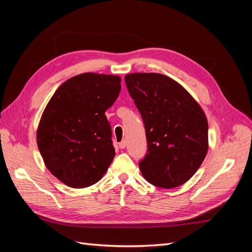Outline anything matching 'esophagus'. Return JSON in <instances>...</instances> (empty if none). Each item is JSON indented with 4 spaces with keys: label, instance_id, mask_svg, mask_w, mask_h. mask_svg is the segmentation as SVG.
<instances>
[{
    "label": "esophagus",
    "instance_id": "esophagus-1",
    "mask_svg": "<svg viewBox=\"0 0 252 252\" xmlns=\"http://www.w3.org/2000/svg\"><path fill=\"white\" fill-rule=\"evenodd\" d=\"M126 145H127L126 141H125V140H123V141H122V142H120V143H119V147H120L121 149H124V148L126 147Z\"/></svg>",
    "mask_w": 252,
    "mask_h": 252
}]
</instances>
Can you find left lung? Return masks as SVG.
I'll list each match as a JSON object with an SVG mask.
<instances>
[{
    "instance_id": "left-lung-1",
    "label": "left lung",
    "mask_w": 252,
    "mask_h": 252,
    "mask_svg": "<svg viewBox=\"0 0 252 252\" xmlns=\"http://www.w3.org/2000/svg\"><path fill=\"white\" fill-rule=\"evenodd\" d=\"M145 126L147 152L139 167L152 185L173 188L200 168L208 150V122L178 82L161 73L125 75Z\"/></svg>"
}]
</instances>
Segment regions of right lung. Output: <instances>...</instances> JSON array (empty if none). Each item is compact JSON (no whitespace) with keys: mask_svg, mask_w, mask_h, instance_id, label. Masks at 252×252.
Instances as JSON below:
<instances>
[{"mask_svg":"<svg viewBox=\"0 0 252 252\" xmlns=\"http://www.w3.org/2000/svg\"><path fill=\"white\" fill-rule=\"evenodd\" d=\"M120 90L118 75L86 72L67 80L50 98L36 143L48 170L65 185L85 188L107 171L116 151L105 111Z\"/></svg>","mask_w":252,"mask_h":252,"instance_id":"obj_1","label":"right lung"}]
</instances>
